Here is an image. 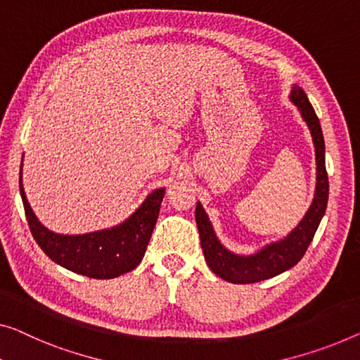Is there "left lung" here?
Here are the masks:
<instances>
[{
  "label": "left lung",
  "instance_id": "1",
  "mask_svg": "<svg viewBox=\"0 0 360 360\" xmlns=\"http://www.w3.org/2000/svg\"><path fill=\"white\" fill-rule=\"evenodd\" d=\"M291 100L297 106L304 121L307 122L312 134L315 146V158H317V187H315L314 202L309 212L305 213L302 221L292 229L286 238L278 243L268 244L254 255H236L226 250L219 243L212 228L205 210L197 202L195 223L200 234V245L205 255L208 266L214 275L234 284L259 283L273 278L289 270L302 259L309 244L312 243L315 231L323 218L326 203H328V174L325 168V141L321 134L320 121L310 105L307 95L297 85L291 90Z\"/></svg>",
  "mask_w": 360,
  "mask_h": 360
}]
</instances>
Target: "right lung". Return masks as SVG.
Listing matches in <instances>:
<instances>
[{"label":"right lung","mask_w":360,"mask_h":360,"mask_svg":"<svg viewBox=\"0 0 360 360\" xmlns=\"http://www.w3.org/2000/svg\"><path fill=\"white\" fill-rule=\"evenodd\" d=\"M19 189L29 228L40 249L58 265L96 280L124 275L141 264L165 197V189L153 191L124 223L111 229L63 236L51 233L37 219L27 202L22 178H19Z\"/></svg>","instance_id":"obj_1"}]
</instances>
